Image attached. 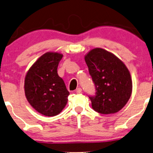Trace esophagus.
Listing matches in <instances>:
<instances>
[{"label": "esophagus", "instance_id": "obj_1", "mask_svg": "<svg viewBox=\"0 0 153 153\" xmlns=\"http://www.w3.org/2000/svg\"><path fill=\"white\" fill-rule=\"evenodd\" d=\"M75 92H76V94H80V93L82 92V89H81V88H78V89H76V90H75Z\"/></svg>", "mask_w": 153, "mask_h": 153}]
</instances>
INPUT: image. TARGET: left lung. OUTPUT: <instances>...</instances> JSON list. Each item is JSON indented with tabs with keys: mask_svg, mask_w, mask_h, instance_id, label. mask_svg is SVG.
<instances>
[{
	"mask_svg": "<svg viewBox=\"0 0 153 153\" xmlns=\"http://www.w3.org/2000/svg\"><path fill=\"white\" fill-rule=\"evenodd\" d=\"M84 59L97 89L96 96L89 97L93 109L105 114L119 112L132 91V78L126 65L114 53L101 48L90 50Z\"/></svg>",
	"mask_w": 153,
	"mask_h": 153,
	"instance_id": "obj_1",
	"label": "left lung"
}]
</instances>
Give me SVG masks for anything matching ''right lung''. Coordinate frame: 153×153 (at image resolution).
Segmentation results:
<instances>
[{"mask_svg":"<svg viewBox=\"0 0 153 153\" xmlns=\"http://www.w3.org/2000/svg\"><path fill=\"white\" fill-rule=\"evenodd\" d=\"M62 57L58 52H46L33 63L25 76V96L30 106L43 115H57L68 102L69 92L57 73Z\"/></svg>","mask_w":153,"mask_h":153,"instance_id":"right-lung-1","label":"right lung"}]
</instances>
